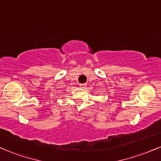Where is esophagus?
I'll return each mask as SVG.
<instances>
[{
    "mask_svg": "<svg viewBox=\"0 0 161 161\" xmlns=\"http://www.w3.org/2000/svg\"><path fill=\"white\" fill-rule=\"evenodd\" d=\"M86 86H87L86 83H81V84H79V86H80L81 88H86Z\"/></svg>",
    "mask_w": 161,
    "mask_h": 161,
    "instance_id": "34e87169",
    "label": "esophagus"
}]
</instances>
